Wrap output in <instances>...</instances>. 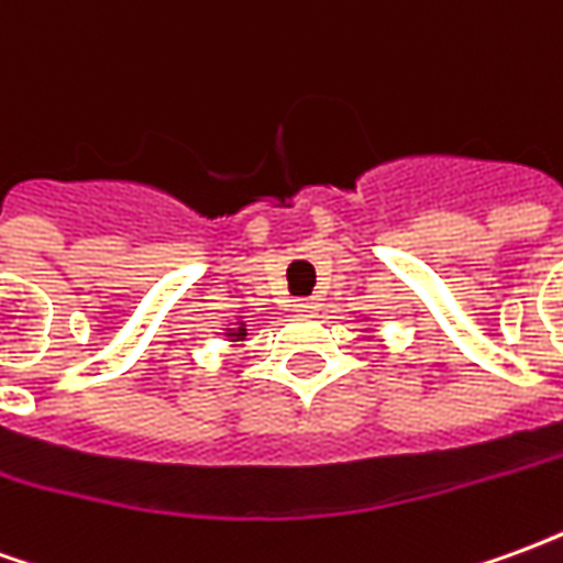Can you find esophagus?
<instances>
[{
	"label": "esophagus",
	"mask_w": 563,
	"mask_h": 563,
	"mask_svg": "<svg viewBox=\"0 0 563 563\" xmlns=\"http://www.w3.org/2000/svg\"><path fill=\"white\" fill-rule=\"evenodd\" d=\"M298 313H305V317H313L319 310V295H310V298H298Z\"/></svg>",
	"instance_id": "34e87169"
}]
</instances>
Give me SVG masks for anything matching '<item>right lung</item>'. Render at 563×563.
Masks as SVG:
<instances>
[{"mask_svg": "<svg viewBox=\"0 0 563 563\" xmlns=\"http://www.w3.org/2000/svg\"><path fill=\"white\" fill-rule=\"evenodd\" d=\"M222 334H225V341L229 343H238V341H246V334H250V331H246L244 319H238L232 329H222Z\"/></svg>", "mask_w": 563, "mask_h": 563, "instance_id": "right-lung-1", "label": "right lung"}]
</instances>
